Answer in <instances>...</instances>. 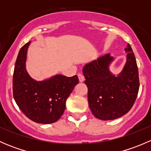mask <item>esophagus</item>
I'll list each match as a JSON object with an SVG mask.
<instances>
[{"instance_id": "34e87169", "label": "esophagus", "mask_w": 151, "mask_h": 151, "mask_svg": "<svg viewBox=\"0 0 151 151\" xmlns=\"http://www.w3.org/2000/svg\"><path fill=\"white\" fill-rule=\"evenodd\" d=\"M78 78H79V81L80 82V83H82V82L84 81V76H83V74H78Z\"/></svg>"}]
</instances>
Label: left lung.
<instances>
[{"mask_svg": "<svg viewBox=\"0 0 151 151\" xmlns=\"http://www.w3.org/2000/svg\"><path fill=\"white\" fill-rule=\"evenodd\" d=\"M125 51L127 60L119 75L115 76L109 71V66L114 59L109 54L83 68L90 109L100 120L109 121L124 115L132 109L137 97L139 80L136 58L129 44Z\"/></svg>", "mask_w": 151, "mask_h": 151, "instance_id": "1", "label": "left lung"}]
</instances>
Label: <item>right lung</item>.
Instances as JSON below:
<instances>
[{"label": "right lung", "instance_id": "1", "mask_svg": "<svg viewBox=\"0 0 151 151\" xmlns=\"http://www.w3.org/2000/svg\"><path fill=\"white\" fill-rule=\"evenodd\" d=\"M30 42L20 49L13 74V96L20 110L30 120L49 124L58 121L66 109V101L79 83L77 75L58 74L44 81H36L25 69L27 50Z\"/></svg>", "mask_w": 151, "mask_h": 151}]
</instances>
